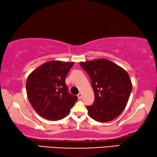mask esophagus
Here are the masks:
<instances>
[{"label":"esophagus","instance_id":"1","mask_svg":"<svg viewBox=\"0 0 157 157\" xmlns=\"http://www.w3.org/2000/svg\"><path fill=\"white\" fill-rule=\"evenodd\" d=\"M77 96H78V98H82V97H83V94H82V93H78V95H77Z\"/></svg>","mask_w":157,"mask_h":157}]
</instances>
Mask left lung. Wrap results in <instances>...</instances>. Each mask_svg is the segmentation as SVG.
Returning a JSON list of instances; mask_svg holds the SVG:
<instances>
[{
	"mask_svg": "<svg viewBox=\"0 0 157 157\" xmlns=\"http://www.w3.org/2000/svg\"><path fill=\"white\" fill-rule=\"evenodd\" d=\"M89 74L95 99L87 106L89 116L98 122H109L124 110L132 88L124 69L105 59L80 62Z\"/></svg>",
	"mask_w": 157,
	"mask_h": 157,
	"instance_id": "1",
	"label": "left lung"
}]
</instances>
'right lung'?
Segmentation results:
<instances>
[{
  "instance_id": "right-lung-1",
  "label": "right lung",
  "mask_w": 157,
  "mask_h": 157,
  "mask_svg": "<svg viewBox=\"0 0 157 157\" xmlns=\"http://www.w3.org/2000/svg\"><path fill=\"white\" fill-rule=\"evenodd\" d=\"M74 62L51 60L43 63L27 77V94L40 117L58 121L67 116L78 100L67 92L65 77Z\"/></svg>"
}]
</instances>
